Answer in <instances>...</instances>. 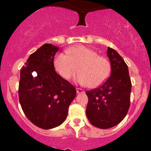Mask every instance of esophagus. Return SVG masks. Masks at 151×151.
Listing matches in <instances>:
<instances>
[{
    "instance_id": "1",
    "label": "esophagus",
    "mask_w": 151,
    "mask_h": 151,
    "mask_svg": "<svg viewBox=\"0 0 151 151\" xmlns=\"http://www.w3.org/2000/svg\"><path fill=\"white\" fill-rule=\"evenodd\" d=\"M76 90H77V93H85L84 90L81 89V88H76Z\"/></svg>"
}]
</instances>
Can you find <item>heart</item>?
<instances>
[{
	"instance_id": "obj_1",
	"label": "heart",
	"mask_w": 151,
	"mask_h": 151,
	"mask_svg": "<svg viewBox=\"0 0 151 151\" xmlns=\"http://www.w3.org/2000/svg\"><path fill=\"white\" fill-rule=\"evenodd\" d=\"M77 66L79 72L74 80L90 88L101 85L110 74V64L107 59L83 45L68 48L66 54L58 53L53 60L55 71L66 80L74 74Z\"/></svg>"
}]
</instances>
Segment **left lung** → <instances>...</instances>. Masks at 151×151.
Here are the masks:
<instances>
[{
    "mask_svg": "<svg viewBox=\"0 0 151 151\" xmlns=\"http://www.w3.org/2000/svg\"><path fill=\"white\" fill-rule=\"evenodd\" d=\"M110 77L101 86L86 91V115L90 123L99 129H109L123 121L130 106L132 83L128 66L112 48H107Z\"/></svg>",
    "mask_w": 151,
    "mask_h": 151,
    "instance_id": "8db88e82",
    "label": "left lung"
}]
</instances>
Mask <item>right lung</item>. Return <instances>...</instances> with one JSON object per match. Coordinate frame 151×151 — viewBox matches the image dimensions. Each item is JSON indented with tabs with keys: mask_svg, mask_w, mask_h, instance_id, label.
<instances>
[{
	"mask_svg": "<svg viewBox=\"0 0 151 151\" xmlns=\"http://www.w3.org/2000/svg\"><path fill=\"white\" fill-rule=\"evenodd\" d=\"M58 50L51 44L42 45L20 71L19 103L27 118L43 129L63 123L77 93L74 85L55 71L53 60Z\"/></svg>",
	"mask_w": 151,
	"mask_h": 151,
	"instance_id": "add662e5",
	"label": "right lung"
}]
</instances>
